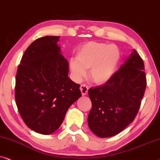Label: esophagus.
<instances>
[{
	"instance_id": "obj_1",
	"label": "esophagus",
	"mask_w": 160,
	"mask_h": 160,
	"mask_svg": "<svg viewBox=\"0 0 160 160\" xmlns=\"http://www.w3.org/2000/svg\"><path fill=\"white\" fill-rule=\"evenodd\" d=\"M80 91H81V93L82 96H85L86 95L87 93H88V87L86 86V85H84L82 84L80 86Z\"/></svg>"
}]
</instances>
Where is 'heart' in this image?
<instances>
[{
  "mask_svg": "<svg viewBox=\"0 0 160 160\" xmlns=\"http://www.w3.org/2000/svg\"><path fill=\"white\" fill-rule=\"evenodd\" d=\"M121 59V52L116 44L95 42L84 44L77 51L76 60L69 62L75 81H80L89 69V78L98 85L107 82L113 76Z\"/></svg>",
  "mask_w": 160,
  "mask_h": 160,
  "instance_id": "obj_1",
  "label": "heart"
}]
</instances>
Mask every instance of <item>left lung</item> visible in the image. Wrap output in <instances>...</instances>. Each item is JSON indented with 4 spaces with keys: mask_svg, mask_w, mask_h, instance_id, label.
Returning a JSON list of instances; mask_svg holds the SVG:
<instances>
[{
    "mask_svg": "<svg viewBox=\"0 0 160 160\" xmlns=\"http://www.w3.org/2000/svg\"><path fill=\"white\" fill-rule=\"evenodd\" d=\"M146 87L143 61L134 49L110 80L88 90L91 132L99 138H109L123 131L135 119Z\"/></svg>",
    "mask_w": 160,
    "mask_h": 160,
    "instance_id": "1",
    "label": "left lung"
}]
</instances>
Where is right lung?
Masks as SVG:
<instances>
[{
	"label": "right lung",
	"mask_w": 160,
	"mask_h": 160,
	"mask_svg": "<svg viewBox=\"0 0 160 160\" xmlns=\"http://www.w3.org/2000/svg\"><path fill=\"white\" fill-rule=\"evenodd\" d=\"M60 37L35 40L23 54L16 75L15 101L28 127L50 135L62 123L70 106L82 97L68 77L69 63L58 45Z\"/></svg>",
	"instance_id": "obj_1"
}]
</instances>
